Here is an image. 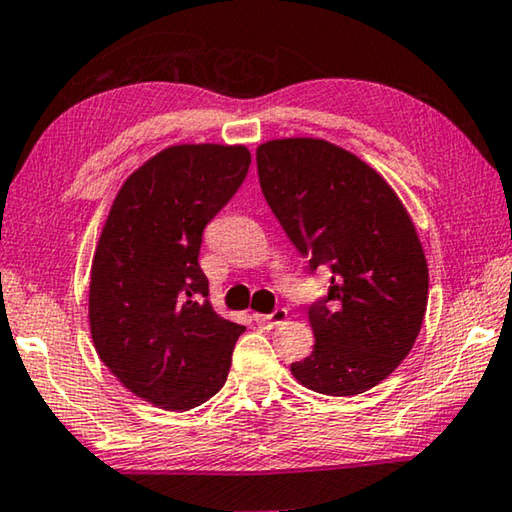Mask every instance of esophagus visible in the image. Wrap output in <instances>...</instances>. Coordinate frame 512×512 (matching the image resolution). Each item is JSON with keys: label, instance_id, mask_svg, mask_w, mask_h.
<instances>
[{"label": "esophagus", "instance_id": "obj_1", "mask_svg": "<svg viewBox=\"0 0 512 512\" xmlns=\"http://www.w3.org/2000/svg\"><path fill=\"white\" fill-rule=\"evenodd\" d=\"M286 318H288V311L286 309H274L272 313H256V316H254V320L261 327H277Z\"/></svg>", "mask_w": 512, "mask_h": 512}]
</instances>
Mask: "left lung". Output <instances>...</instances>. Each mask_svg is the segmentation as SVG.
Listing matches in <instances>:
<instances>
[{
  "instance_id": "obj_1",
  "label": "left lung",
  "mask_w": 512,
  "mask_h": 512,
  "mask_svg": "<svg viewBox=\"0 0 512 512\" xmlns=\"http://www.w3.org/2000/svg\"><path fill=\"white\" fill-rule=\"evenodd\" d=\"M267 206L311 272H332L309 306L313 352L290 364L306 389L357 396L410 355L428 304V263L391 185L325 139H272L256 148Z\"/></svg>"
}]
</instances>
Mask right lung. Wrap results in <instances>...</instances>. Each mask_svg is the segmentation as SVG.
Here are the masks:
<instances>
[{
  "label": "right lung",
  "instance_id": "obj_1",
  "mask_svg": "<svg viewBox=\"0 0 512 512\" xmlns=\"http://www.w3.org/2000/svg\"><path fill=\"white\" fill-rule=\"evenodd\" d=\"M247 146L178 144L116 194L91 265V338L146 403L185 412L224 387L245 327L215 313L199 265L203 229L245 180Z\"/></svg>",
  "mask_w": 512,
  "mask_h": 512
}]
</instances>
